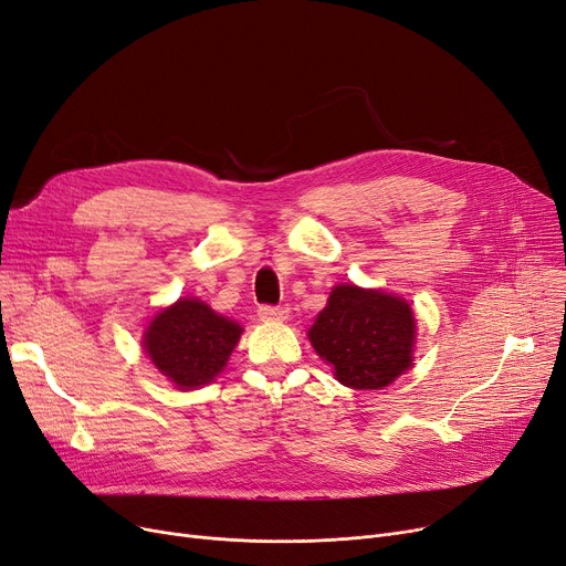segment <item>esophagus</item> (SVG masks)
Segmentation results:
<instances>
[{"label": "esophagus", "instance_id": "1", "mask_svg": "<svg viewBox=\"0 0 566 566\" xmlns=\"http://www.w3.org/2000/svg\"><path fill=\"white\" fill-rule=\"evenodd\" d=\"M286 316H289V310L280 307V305H261L259 307L261 322H284Z\"/></svg>", "mask_w": 566, "mask_h": 566}]
</instances>
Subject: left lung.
<instances>
[{
	"label": "left lung",
	"instance_id": "obj_1",
	"mask_svg": "<svg viewBox=\"0 0 566 566\" xmlns=\"http://www.w3.org/2000/svg\"><path fill=\"white\" fill-rule=\"evenodd\" d=\"M413 314L384 291L335 286L310 328V342L349 388H384L411 365Z\"/></svg>",
	"mask_w": 566,
	"mask_h": 566
}]
</instances>
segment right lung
Wrapping results in <instances>:
<instances>
[{
    "label": "right lung",
    "mask_w": 566,
    "mask_h": 566,
    "mask_svg": "<svg viewBox=\"0 0 566 566\" xmlns=\"http://www.w3.org/2000/svg\"><path fill=\"white\" fill-rule=\"evenodd\" d=\"M240 333L206 303L187 298L153 318L143 344L157 370L178 388H199L224 370Z\"/></svg>",
    "instance_id": "right-lung-1"
}]
</instances>
